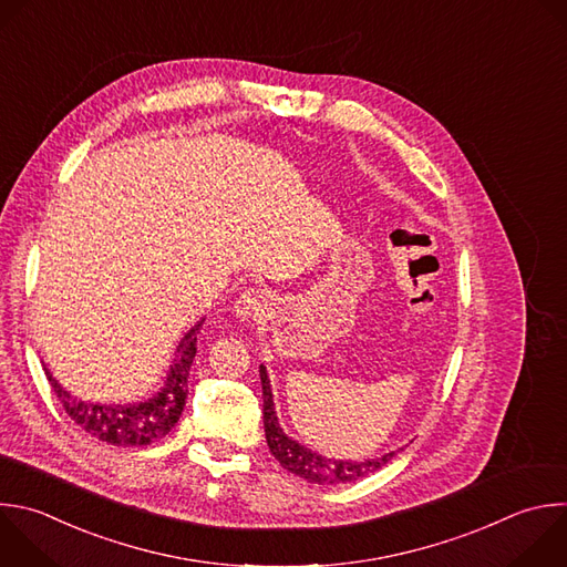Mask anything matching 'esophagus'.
Instances as JSON below:
<instances>
[{"mask_svg": "<svg viewBox=\"0 0 567 567\" xmlns=\"http://www.w3.org/2000/svg\"><path fill=\"white\" fill-rule=\"evenodd\" d=\"M267 307V296L262 289H247L238 302H236V313L243 318V320H251V318H258Z\"/></svg>", "mask_w": 567, "mask_h": 567, "instance_id": "34e87169", "label": "esophagus"}]
</instances>
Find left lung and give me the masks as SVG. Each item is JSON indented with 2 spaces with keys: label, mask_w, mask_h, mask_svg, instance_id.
<instances>
[{
  "label": "left lung",
  "mask_w": 567,
  "mask_h": 567,
  "mask_svg": "<svg viewBox=\"0 0 567 567\" xmlns=\"http://www.w3.org/2000/svg\"><path fill=\"white\" fill-rule=\"evenodd\" d=\"M260 381H262V419H265V436H267V445L271 450V454L276 456V461L291 474L309 481V483H318V485H338V483H353L362 476H369L371 472L381 470L383 465H388L394 456V452L379 456V458H369V461H360V463H351V461H336V458H327L300 443H296L293 439H289L276 416V408H274V394H271V385H269V375H267V367L260 364Z\"/></svg>",
  "instance_id": "8db88e82"
}]
</instances>
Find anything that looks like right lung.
Returning a JSON list of instances; mask_svg holds the SVG:
<instances>
[{
  "instance_id": "right-lung-1",
  "label": "right lung",
  "mask_w": 567,
  "mask_h": 567,
  "mask_svg": "<svg viewBox=\"0 0 567 567\" xmlns=\"http://www.w3.org/2000/svg\"><path fill=\"white\" fill-rule=\"evenodd\" d=\"M205 320L188 329L177 344L175 360L164 381V388L148 401L135 405H104V403H84L73 399L60 383L47 371L49 383L71 416V421L82 427L93 439L115 445V447H142L153 441L164 439L182 416L186 403V379L188 369L196 358L198 331Z\"/></svg>"
}]
</instances>
